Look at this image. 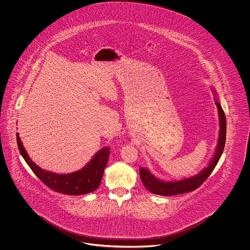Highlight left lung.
I'll return each mask as SVG.
<instances>
[{
	"instance_id": "1",
	"label": "left lung",
	"mask_w": 250,
	"mask_h": 250,
	"mask_svg": "<svg viewBox=\"0 0 250 250\" xmlns=\"http://www.w3.org/2000/svg\"><path fill=\"white\" fill-rule=\"evenodd\" d=\"M215 105L218 109L219 114V124H220V131L217 147L214 153V157L211 160L209 166L205 167L202 172L193 176L191 178L184 179L181 181L175 182H163L159 179L155 178L154 175L146 168H140V175L143 181L144 187L152 192L153 194L161 195V196H171V195H179L183 193H188L197 189L203 184V182L209 177L212 173L214 167L216 166L220 156L223 153L225 143H226V117L225 113L220 106L219 102L215 99Z\"/></svg>"
}]
</instances>
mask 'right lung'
<instances>
[{"label":"right lung","mask_w":250,"mask_h":250,"mask_svg":"<svg viewBox=\"0 0 250 250\" xmlns=\"http://www.w3.org/2000/svg\"><path fill=\"white\" fill-rule=\"evenodd\" d=\"M17 143L21 154L23 156L24 160L38 178L50 189L71 196L91 193L100 186L104 169L107 165L108 156L110 154L109 148L105 147L98 151L93 157V159L89 162V164L84 167L83 169L69 174H56L40 168L32 161V159L27 154L18 133Z\"/></svg>","instance_id":"1"}]
</instances>
